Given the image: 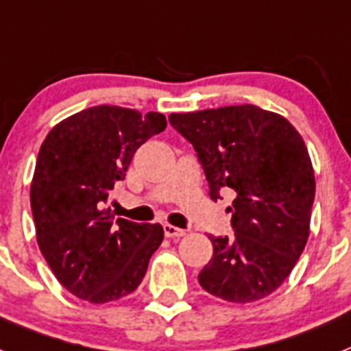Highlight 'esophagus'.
Masks as SVG:
<instances>
[{
	"mask_svg": "<svg viewBox=\"0 0 351 351\" xmlns=\"http://www.w3.org/2000/svg\"><path fill=\"white\" fill-rule=\"evenodd\" d=\"M164 234H166V237H184L185 235V230H182V228H176V226L173 225H164Z\"/></svg>",
	"mask_w": 351,
	"mask_h": 351,
	"instance_id": "34e87169",
	"label": "esophagus"
}]
</instances>
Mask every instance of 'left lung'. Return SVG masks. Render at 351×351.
Wrapping results in <instances>:
<instances>
[{
	"label": "left lung",
	"instance_id": "8db88e82",
	"mask_svg": "<svg viewBox=\"0 0 351 351\" xmlns=\"http://www.w3.org/2000/svg\"><path fill=\"white\" fill-rule=\"evenodd\" d=\"M193 144L212 199L232 189L234 235L208 237L214 255L199 285L217 298H266L289 276L308 239L316 180L302 135L285 117L255 105L171 114Z\"/></svg>",
	"mask_w": 351,
	"mask_h": 351
}]
</instances>
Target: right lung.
Returning a JSON list of instances; mask_svg holds the SVG:
<instances>
[{
    "mask_svg": "<svg viewBox=\"0 0 351 351\" xmlns=\"http://www.w3.org/2000/svg\"><path fill=\"white\" fill-rule=\"evenodd\" d=\"M164 128L158 112L99 105L64 119L44 139L30 191L37 243L78 298L114 302L143 282L164 228L114 217L105 205L137 148Z\"/></svg>",
    "mask_w": 351,
    "mask_h": 351,
    "instance_id": "right-lung-1",
    "label": "right lung"
}]
</instances>
